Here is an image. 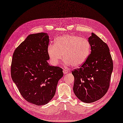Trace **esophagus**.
Here are the masks:
<instances>
[{
  "label": "esophagus",
  "instance_id": "34e87169",
  "mask_svg": "<svg viewBox=\"0 0 123 123\" xmlns=\"http://www.w3.org/2000/svg\"><path fill=\"white\" fill-rule=\"evenodd\" d=\"M63 73L64 74H67L68 73V71L67 70H66V69H63Z\"/></svg>",
  "mask_w": 123,
  "mask_h": 123
}]
</instances>
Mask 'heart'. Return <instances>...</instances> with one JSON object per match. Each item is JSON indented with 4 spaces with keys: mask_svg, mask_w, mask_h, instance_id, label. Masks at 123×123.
Wrapping results in <instances>:
<instances>
[{
    "mask_svg": "<svg viewBox=\"0 0 123 123\" xmlns=\"http://www.w3.org/2000/svg\"><path fill=\"white\" fill-rule=\"evenodd\" d=\"M47 52L52 64H58L63 55L66 64L77 68L82 65L88 57L90 44L85 38L67 34L56 38L55 44L49 45Z\"/></svg>",
    "mask_w": 123,
    "mask_h": 123,
    "instance_id": "heart-1",
    "label": "heart"
}]
</instances>
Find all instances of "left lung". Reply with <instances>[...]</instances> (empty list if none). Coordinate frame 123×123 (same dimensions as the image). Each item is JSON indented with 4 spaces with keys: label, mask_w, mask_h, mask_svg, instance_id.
I'll return each instance as SVG.
<instances>
[{
    "label": "left lung",
    "mask_w": 123,
    "mask_h": 123,
    "mask_svg": "<svg viewBox=\"0 0 123 123\" xmlns=\"http://www.w3.org/2000/svg\"><path fill=\"white\" fill-rule=\"evenodd\" d=\"M88 41L90 54L79 68L72 71L74 92L85 103H92L105 95L110 87L113 69V61L107 44L92 33Z\"/></svg>",
    "instance_id": "obj_1"
}]
</instances>
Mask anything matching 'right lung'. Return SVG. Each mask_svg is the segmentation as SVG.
Wrapping results in <instances>:
<instances>
[{
  "label": "right lung",
  "mask_w": 123,
  "mask_h": 123,
  "mask_svg": "<svg viewBox=\"0 0 123 123\" xmlns=\"http://www.w3.org/2000/svg\"><path fill=\"white\" fill-rule=\"evenodd\" d=\"M49 42L47 33L31 34L12 56V79L24 99L36 105H46L53 98L63 75L62 68L47 62Z\"/></svg>",
  "instance_id": "1"
}]
</instances>
